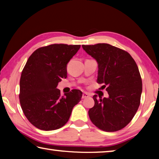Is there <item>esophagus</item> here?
Masks as SVG:
<instances>
[{"label": "esophagus", "instance_id": "34e87169", "mask_svg": "<svg viewBox=\"0 0 159 159\" xmlns=\"http://www.w3.org/2000/svg\"><path fill=\"white\" fill-rule=\"evenodd\" d=\"M90 95L87 93H83V95H82V99H85V98H89Z\"/></svg>", "mask_w": 159, "mask_h": 159}]
</instances>
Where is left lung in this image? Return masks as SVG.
<instances>
[{"mask_svg": "<svg viewBox=\"0 0 159 159\" xmlns=\"http://www.w3.org/2000/svg\"><path fill=\"white\" fill-rule=\"evenodd\" d=\"M98 63L97 82L106 88L109 98L97 99L88 114L96 127L106 132L125 128L140 104L142 82L138 65L125 50L107 43L83 45Z\"/></svg>", "mask_w": 159, "mask_h": 159, "instance_id": "1", "label": "left lung"}]
</instances>
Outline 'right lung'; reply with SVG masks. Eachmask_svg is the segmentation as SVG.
Returning <instances> with one entry per match:
<instances>
[{"mask_svg": "<svg viewBox=\"0 0 159 159\" xmlns=\"http://www.w3.org/2000/svg\"><path fill=\"white\" fill-rule=\"evenodd\" d=\"M80 45L52 44L38 48L29 57L21 74L20 102L25 116L40 130L49 131L68 121L82 92L72 90L61 96L58 83L66 78V64Z\"/></svg>", "mask_w": 159, "mask_h": 159, "instance_id": "obj_1", "label": "right lung"}]
</instances>
